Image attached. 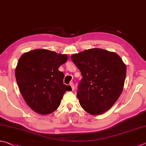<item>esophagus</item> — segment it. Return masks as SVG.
Masks as SVG:
<instances>
[{"label": "esophagus", "instance_id": "esophagus-1", "mask_svg": "<svg viewBox=\"0 0 146 146\" xmlns=\"http://www.w3.org/2000/svg\"><path fill=\"white\" fill-rule=\"evenodd\" d=\"M70 85L71 86V87H72V90H74V88H75V87H74V84L72 82H71L70 83Z\"/></svg>", "mask_w": 146, "mask_h": 146}]
</instances>
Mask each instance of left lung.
I'll return each instance as SVG.
<instances>
[{"instance_id":"left-lung-1","label":"left lung","mask_w":146,"mask_h":146,"mask_svg":"<svg viewBox=\"0 0 146 146\" xmlns=\"http://www.w3.org/2000/svg\"><path fill=\"white\" fill-rule=\"evenodd\" d=\"M82 78L77 93L81 106L88 113L98 115L111 108L122 93L126 67L119 55L100 48L71 56Z\"/></svg>"}]
</instances>
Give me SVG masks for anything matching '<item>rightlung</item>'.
<instances>
[{
  "instance_id": "right-lung-1",
  "label": "right lung",
  "mask_w": 146,
  "mask_h": 146,
  "mask_svg": "<svg viewBox=\"0 0 146 146\" xmlns=\"http://www.w3.org/2000/svg\"><path fill=\"white\" fill-rule=\"evenodd\" d=\"M68 59L67 54L48 49H35L23 54L15 70L20 92L30 108L48 114L59 107L64 93L71 91L64 84V74L58 70Z\"/></svg>"
}]
</instances>
